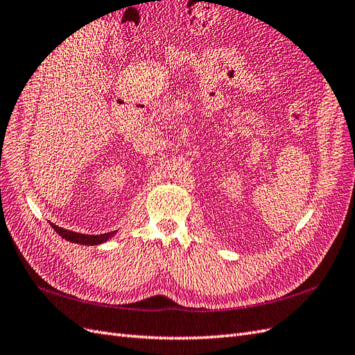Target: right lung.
Returning a JSON list of instances; mask_svg holds the SVG:
<instances>
[{
    "label": "right lung",
    "instance_id": "1",
    "mask_svg": "<svg viewBox=\"0 0 355 355\" xmlns=\"http://www.w3.org/2000/svg\"><path fill=\"white\" fill-rule=\"evenodd\" d=\"M51 228L55 230L62 239H65L68 241H72V243H78V244H85V245H96V244H101L103 241L108 240L111 235L114 232H106V234H101V235H85V234H78V232H72V231H68V230H63V228H59L56 227V225L51 223Z\"/></svg>",
    "mask_w": 355,
    "mask_h": 355
}]
</instances>
